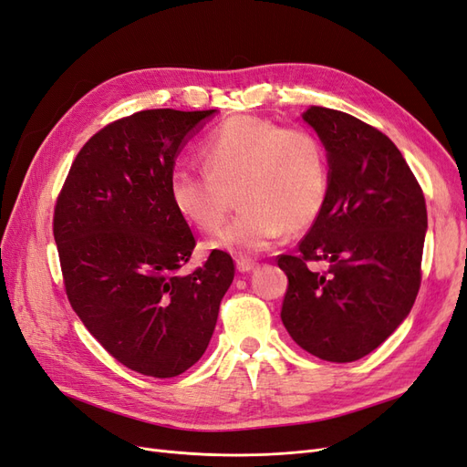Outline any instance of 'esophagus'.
I'll use <instances>...</instances> for the list:
<instances>
[{"label":"esophagus","mask_w":467,"mask_h":467,"mask_svg":"<svg viewBox=\"0 0 467 467\" xmlns=\"http://www.w3.org/2000/svg\"><path fill=\"white\" fill-rule=\"evenodd\" d=\"M235 266H237V271H239V273H249V271H253V268L257 266V263H255V261H251V259L239 257V259L235 261Z\"/></svg>","instance_id":"obj_1"}]
</instances>
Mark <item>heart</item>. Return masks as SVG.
<instances>
[{"instance_id": "b5f03b06", "label": "heart", "mask_w": 467, "mask_h": 467, "mask_svg": "<svg viewBox=\"0 0 467 467\" xmlns=\"http://www.w3.org/2000/svg\"><path fill=\"white\" fill-rule=\"evenodd\" d=\"M204 169L181 167L169 181L177 214L202 234L230 228L212 247L249 255L275 239L314 225L327 202L329 163L321 140L300 126L237 115L210 132L201 148Z\"/></svg>"}]
</instances>
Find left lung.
<instances>
[{
	"label": "left lung",
	"instance_id": "left-lung-1",
	"mask_svg": "<svg viewBox=\"0 0 467 467\" xmlns=\"http://www.w3.org/2000/svg\"><path fill=\"white\" fill-rule=\"evenodd\" d=\"M304 120L327 150L329 192L296 255H278L288 276L280 317L309 355L352 362L400 327L420 286L425 194L401 151L347 112L309 107ZM325 260L327 272L309 262Z\"/></svg>",
	"mask_w": 467,
	"mask_h": 467
}]
</instances>
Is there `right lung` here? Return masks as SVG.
<instances>
[{
	"label": "right lung",
	"instance_id": "1",
	"mask_svg": "<svg viewBox=\"0 0 467 467\" xmlns=\"http://www.w3.org/2000/svg\"><path fill=\"white\" fill-rule=\"evenodd\" d=\"M212 115L151 109L107 124L76 155L54 206L74 312L112 358L151 378L199 362L235 275L220 249L181 271L196 242L169 196L181 146Z\"/></svg>",
	"mask_w": 467,
	"mask_h": 467
}]
</instances>
